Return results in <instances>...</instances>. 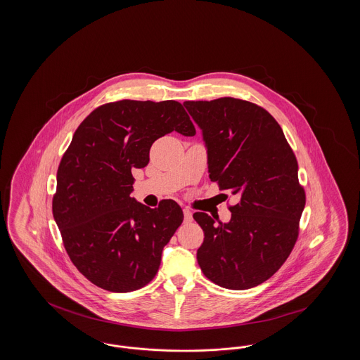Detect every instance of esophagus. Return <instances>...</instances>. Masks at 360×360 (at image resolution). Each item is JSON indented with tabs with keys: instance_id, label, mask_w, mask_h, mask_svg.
<instances>
[{
	"instance_id": "34e87169",
	"label": "esophagus",
	"mask_w": 360,
	"mask_h": 360,
	"mask_svg": "<svg viewBox=\"0 0 360 360\" xmlns=\"http://www.w3.org/2000/svg\"><path fill=\"white\" fill-rule=\"evenodd\" d=\"M184 217H185V223H190L193 220V213L190 209H184Z\"/></svg>"
}]
</instances>
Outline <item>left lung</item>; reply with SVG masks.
<instances>
[{"instance_id": "8db88e82", "label": "left lung", "mask_w": 360, "mask_h": 360, "mask_svg": "<svg viewBox=\"0 0 360 360\" xmlns=\"http://www.w3.org/2000/svg\"><path fill=\"white\" fill-rule=\"evenodd\" d=\"M202 131L209 178L239 198L228 223L193 214L204 231L197 260L207 279L232 289L267 281L290 255L305 207L295 155L274 117L232 97L185 101Z\"/></svg>"}]
</instances>
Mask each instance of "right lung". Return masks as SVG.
Masks as SVG:
<instances>
[{"mask_svg":"<svg viewBox=\"0 0 360 360\" xmlns=\"http://www.w3.org/2000/svg\"><path fill=\"white\" fill-rule=\"evenodd\" d=\"M172 131L195 135L176 101L105 103L81 122L60 160L52 214L71 262L101 289L128 292L150 283L184 221L172 200L151 209L131 197L132 169L146 167L153 143Z\"/></svg>","mask_w":360,"mask_h":360,"instance_id":"1","label":"right lung"}]
</instances>
